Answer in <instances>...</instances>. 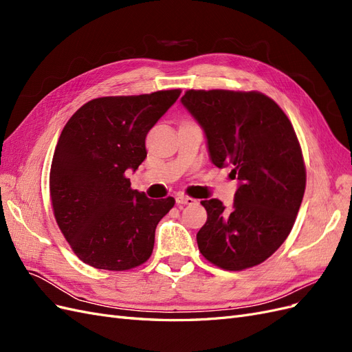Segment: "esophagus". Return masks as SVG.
I'll use <instances>...</instances> for the list:
<instances>
[{
	"label": "esophagus",
	"instance_id": "34e87169",
	"mask_svg": "<svg viewBox=\"0 0 352 352\" xmlns=\"http://www.w3.org/2000/svg\"><path fill=\"white\" fill-rule=\"evenodd\" d=\"M176 202H177V206H192V204H195L197 199L190 198L188 195H177Z\"/></svg>",
	"mask_w": 352,
	"mask_h": 352
}]
</instances>
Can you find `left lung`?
<instances>
[{"mask_svg": "<svg viewBox=\"0 0 352 352\" xmlns=\"http://www.w3.org/2000/svg\"><path fill=\"white\" fill-rule=\"evenodd\" d=\"M182 104L206 132L211 163L230 166L239 180L232 208L201 201L207 221L197 233L199 252L230 272L258 265L289 235L302 202L307 173L294 126L257 91L189 89Z\"/></svg>", "mask_w": 352, "mask_h": 352, "instance_id": "1", "label": "left lung"}]
</instances>
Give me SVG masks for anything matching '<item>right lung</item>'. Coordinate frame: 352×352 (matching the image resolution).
I'll use <instances>...</instances> for the list:
<instances>
[{
    "label": "right lung",
    "instance_id": "right-lung-1",
    "mask_svg": "<svg viewBox=\"0 0 352 352\" xmlns=\"http://www.w3.org/2000/svg\"><path fill=\"white\" fill-rule=\"evenodd\" d=\"M180 89L88 101L63 129L52 157L50 197L57 225L78 258L124 272L151 257L155 228L175 198L151 199L131 188L146 157L145 138Z\"/></svg>",
    "mask_w": 352,
    "mask_h": 352
}]
</instances>
